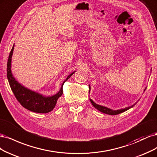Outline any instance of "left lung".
<instances>
[{
	"instance_id": "1",
	"label": "left lung",
	"mask_w": 157,
	"mask_h": 157,
	"mask_svg": "<svg viewBox=\"0 0 157 157\" xmlns=\"http://www.w3.org/2000/svg\"><path fill=\"white\" fill-rule=\"evenodd\" d=\"M89 89H90V85H89ZM146 89V88H145ZM145 89H144V91L145 90ZM89 92H90V90H89ZM90 102H91V104H93V105L94 106V107L97 109L98 111H100V112H102L104 113H105V114H108V115H117V114H119L121 113H123L124 112H125V111L128 110L129 109H130L131 108H132L133 106L134 105H136V102L134 104H132V105L130 106H128V107H126L125 108H123V109H117V110H113L112 109H110V108H108L107 107H105V106H103V105H99V104H96L94 101L92 100L89 98Z\"/></svg>"
}]
</instances>
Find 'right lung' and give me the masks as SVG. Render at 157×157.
<instances>
[{"label": "right lung", "instance_id": "1", "mask_svg": "<svg viewBox=\"0 0 157 157\" xmlns=\"http://www.w3.org/2000/svg\"><path fill=\"white\" fill-rule=\"evenodd\" d=\"M14 49V44L9 55L7 63V78L11 89L18 102L25 108L29 111L39 113H47L55 107L58 98L63 94V86L68 78L75 72L69 74L64 81L59 91L52 96H45L33 90L29 89L19 83L14 78L12 72V58Z\"/></svg>", "mask_w": 157, "mask_h": 157}]
</instances>
